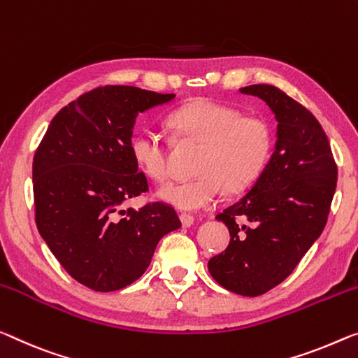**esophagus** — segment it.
Returning <instances> with one entry per match:
<instances>
[{
	"label": "esophagus",
	"mask_w": 358,
	"mask_h": 358,
	"mask_svg": "<svg viewBox=\"0 0 358 358\" xmlns=\"http://www.w3.org/2000/svg\"><path fill=\"white\" fill-rule=\"evenodd\" d=\"M179 219H180V222H182V225L184 227H192V225H194V216H190V214H185V213H182V214H179Z\"/></svg>",
	"instance_id": "esophagus-1"
}]
</instances>
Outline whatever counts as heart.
<instances>
[{
	"label": "heart",
	"instance_id": "obj_1",
	"mask_svg": "<svg viewBox=\"0 0 358 358\" xmlns=\"http://www.w3.org/2000/svg\"><path fill=\"white\" fill-rule=\"evenodd\" d=\"M168 123L180 139L203 144L195 178L162 187L163 201L182 211H200L221 198L224 187L243 190L259 178L271 152V131L262 118L211 99H198L169 115ZM131 155L148 178H168V148L160 134L139 131L131 141Z\"/></svg>",
	"mask_w": 358,
	"mask_h": 358
}]
</instances>
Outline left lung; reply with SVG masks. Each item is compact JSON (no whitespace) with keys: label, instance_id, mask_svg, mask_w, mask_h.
Here are the masks:
<instances>
[{"label":"left lung","instance_id":"obj_1","mask_svg":"<svg viewBox=\"0 0 358 358\" xmlns=\"http://www.w3.org/2000/svg\"><path fill=\"white\" fill-rule=\"evenodd\" d=\"M240 92L271 107L277 142L252 189L216 216L229 227L230 243L208 271L225 289L252 298L282 283L323 232L338 166L322 124L298 101L272 85Z\"/></svg>","mask_w":358,"mask_h":358}]
</instances>
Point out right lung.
I'll return each mask as SVG.
<instances>
[{
  "mask_svg": "<svg viewBox=\"0 0 358 358\" xmlns=\"http://www.w3.org/2000/svg\"><path fill=\"white\" fill-rule=\"evenodd\" d=\"M134 86H99L52 118L33 157L38 232L65 271L94 291H117L145 272L162 236L180 227L163 201L120 211L148 192L131 155L137 113L169 102Z\"/></svg>",
  "mask_w": 358,
  "mask_h": 358,
  "instance_id": "obj_1",
  "label": "right lung"
}]
</instances>
